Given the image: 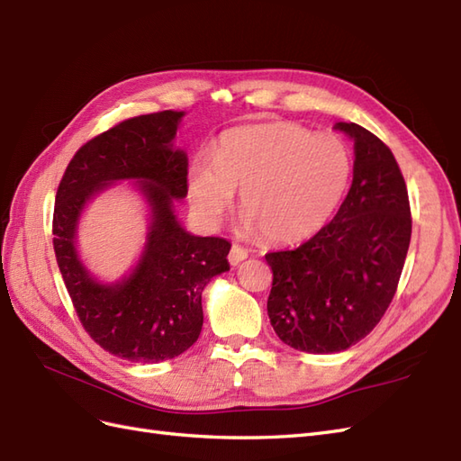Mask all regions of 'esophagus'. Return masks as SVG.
<instances>
[{
	"mask_svg": "<svg viewBox=\"0 0 461 461\" xmlns=\"http://www.w3.org/2000/svg\"><path fill=\"white\" fill-rule=\"evenodd\" d=\"M228 258H230V262H231L233 267H238L241 260H245V258H247V251H245V249H243L241 245H231Z\"/></svg>",
	"mask_w": 461,
	"mask_h": 461,
	"instance_id": "esophagus-1",
	"label": "esophagus"
}]
</instances>
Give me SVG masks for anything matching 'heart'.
I'll return each instance as SVG.
<instances>
[{"instance_id": "heart-1", "label": "heart", "mask_w": 461, "mask_h": 461, "mask_svg": "<svg viewBox=\"0 0 461 461\" xmlns=\"http://www.w3.org/2000/svg\"><path fill=\"white\" fill-rule=\"evenodd\" d=\"M351 158L334 135L292 123H258L223 133L212 164L189 169V199L206 228H216L240 189L245 228L268 241H297L319 231L346 193Z\"/></svg>"}]
</instances>
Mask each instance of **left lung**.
I'll use <instances>...</instances> for the list:
<instances>
[{
  "instance_id": "obj_1",
  "label": "left lung",
  "mask_w": 461,
  "mask_h": 461,
  "mask_svg": "<svg viewBox=\"0 0 461 461\" xmlns=\"http://www.w3.org/2000/svg\"><path fill=\"white\" fill-rule=\"evenodd\" d=\"M353 181L338 214L292 251L268 253V317L289 348L338 353L384 317L411 241V208L392 150L357 123Z\"/></svg>"
}]
</instances>
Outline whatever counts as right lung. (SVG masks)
<instances>
[{"label":"right lung","mask_w":461,"mask_h":461,"mask_svg":"<svg viewBox=\"0 0 461 461\" xmlns=\"http://www.w3.org/2000/svg\"><path fill=\"white\" fill-rule=\"evenodd\" d=\"M183 112L131 117L85 142L56 193L54 251L77 317L115 357L137 363L174 359L203 328V289L230 270L231 243L181 228L174 199L187 194V154L174 150ZM120 178H137L153 208L149 243L138 268L115 286L98 285L76 258V221L90 195Z\"/></svg>","instance_id":"obj_1"}]
</instances>
